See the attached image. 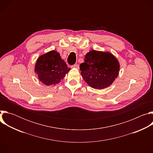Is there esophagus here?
I'll return each instance as SVG.
<instances>
[{
	"label": "esophagus",
	"mask_w": 153,
	"mask_h": 153,
	"mask_svg": "<svg viewBox=\"0 0 153 153\" xmlns=\"http://www.w3.org/2000/svg\"><path fill=\"white\" fill-rule=\"evenodd\" d=\"M72 68H77V69H78L79 68V65H77V64H75V65H73V66L71 67Z\"/></svg>",
	"instance_id": "34e87169"
}]
</instances>
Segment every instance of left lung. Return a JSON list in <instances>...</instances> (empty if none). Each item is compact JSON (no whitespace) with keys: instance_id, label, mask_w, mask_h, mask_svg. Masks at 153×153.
Here are the masks:
<instances>
[{"instance_id":"1","label":"left lung","mask_w":153,"mask_h":153,"mask_svg":"<svg viewBox=\"0 0 153 153\" xmlns=\"http://www.w3.org/2000/svg\"><path fill=\"white\" fill-rule=\"evenodd\" d=\"M80 65L84 80L93 88L102 90L110 86L119 75L120 64L111 53L91 50Z\"/></svg>"}]
</instances>
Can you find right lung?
Listing matches in <instances>:
<instances>
[{"label": "right lung", "mask_w": 153, "mask_h": 153, "mask_svg": "<svg viewBox=\"0 0 153 153\" xmlns=\"http://www.w3.org/2000/svg\"><path fill=\"white\" fill-rule=\"evenodd\" d=\"M70 70L60 54L54 50L40 56L34 68L39 80L47 86L59 83Z\"/></svg>", "instance_id": "add662e5"}]
</instances>
